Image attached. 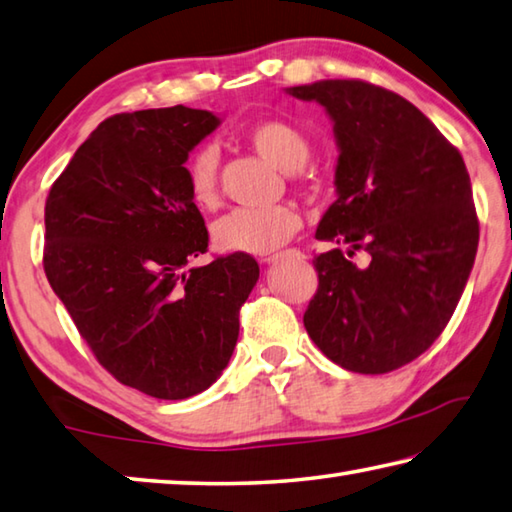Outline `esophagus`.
I'll use <instances>...</instances> for the list:
<instances>
[{
  "label": "esophagus",
  "instance_id": "esophagus-1",
  "mask_svg": "<svg viewBox=\"0 0 512 512\" xmlns=\"http://www.w3.org/2000/svg\"><path fill=\"white\" fill-rule=\"evenodd\" d=\"M279 258H283V254H272V256H263V258H261V263H265V265H270V263H276V261H279Z\"/></svg>",
  "mask_w": 512,
  "mask_h": 512
}]
</instances>
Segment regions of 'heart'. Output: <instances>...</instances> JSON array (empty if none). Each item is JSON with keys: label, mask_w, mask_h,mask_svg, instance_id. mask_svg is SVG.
I'll list each match as a JSON object with an SVG mask.
<instances>
[{"label": "heart", "mask_w": 512, "mask_h": 512, "mask_svg": "<svg viewBox=\"0 0 512 512\" xmlns=\"http://www.w3.org/2000/svg\"><path fill=\"white\" fill-rule=\"evenodd\" d=\"M249 146L285 173L306 166L310 141L297 125L281 119L256 123L247 132ZM218 152L211 146L195 150L186 164V186L193 202L211 209L218 202ZM301 215L290 204L267 209H236L213 224V242L222 251L270 256L301 229Z\"/></svg>", "instance_id": "obj_1"}]
</instances>
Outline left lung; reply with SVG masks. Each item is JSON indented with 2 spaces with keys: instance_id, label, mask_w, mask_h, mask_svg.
Here are the masks:
<instances>
[{
  "instance_id": "obj_1",
  "label": "left lung",
  "mask_w": 512,
  "mask_h": 512,
  "mask_svg": "<svg viewBox=\"0 0 512 512\" xmlns=\"http://www.w3.org/2000/svg\"><path fill=\"white\" fill-rule=\"evenodd\" d=\"M285 92L324 105L339 148L337 200L315 233L337 247L312 261L319 288L303 326L346 371H396L443 333L472 272L479 220L468 168L436 125L389 89L317 80Z\"/></svg>"
}]
</instances>
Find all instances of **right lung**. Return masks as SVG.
Returning a JSON list of instances; mask_svg holds the SVG:
<instances>
[{"mask_svg":"<svg viewBox=\"0 0 512 512\" xmlns=\"http://www.w3.org/2000/svg\"><path fill=\"white\" fill-rule=\"evenodd\" d=\"M218 125L213 112L184 105L114 114L44 206L53 292L103 369L159 400L191 398L220 378L261 274L249 254L186 270L209 231L184 164Z\"/></svg>","mask_w":512,"mask_h":512,"instance_id":"obj_1","label":"right lung"}]
</instances>
